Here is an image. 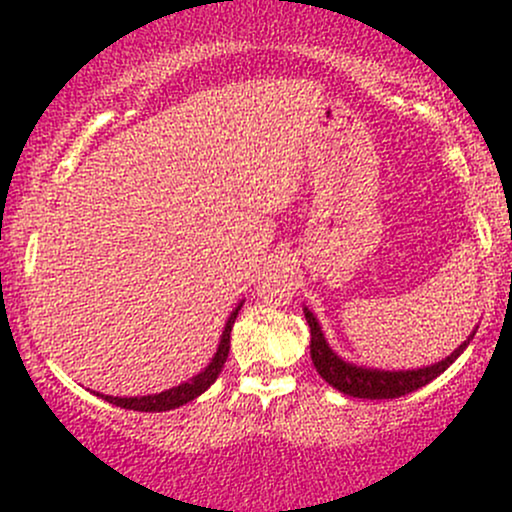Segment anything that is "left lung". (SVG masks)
Segmentation results:
<instances>
[{"mask_svg": "<svg viewBox=\"0 0 512 512\" xmlns=\"http://www.w3.org/2000/svg\"><path fill=\"white\" fill-rule=\"evenodd\" d=\"M305 320L310 325V358H313L317 373L322 375V380H327L334 390L344 392L349 397H361V399H395L409 392L419 390L436 380L443 370H448L455 358L467 349V344L474 339V332L469 334L467 342H462L455 351L443 361L433 363V366L416 368V370H378V368H363L356 363H346L344 358H339L327 344L325 334H322L320 322L315 320V315L308 308H303Z\"/></svg>", "mask_w": 512, "mask_h": 512, "instance_id": "8db88e82", "label": "left lung"}]
</instances>
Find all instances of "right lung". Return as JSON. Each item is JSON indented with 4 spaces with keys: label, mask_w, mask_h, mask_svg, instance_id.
Listing matches in <instances>:
<instances>
[{
    "label": "right lung",
    "mask_w": 512,
    "mask_h": 512,
    "mask_svg": "<svg viewBox=\"0 0 512 512\" xmlns=\"http://www.w3.org/2000/svg\"><path fill=\"white\" fill-rule=\"evenodd\" d=\"M240 308H243V303H240L238 308L231 313V317H228L226 327H223V334H221L219 349H216L211 363L202 370V373H197L192 380H187V383H182L178 387H170V390H166V392H158V395H144V397L98 395V397L105 399V402L115 404V407L134 409V411H170V409L182 407V404L192 402V399L202 395V392H207L209 387L214 385V380L219 378L223 363H226V358H228V349H231V330H233V322H236Z\"/></svg>",
    "instance_id": "1"
}]
</instances>
